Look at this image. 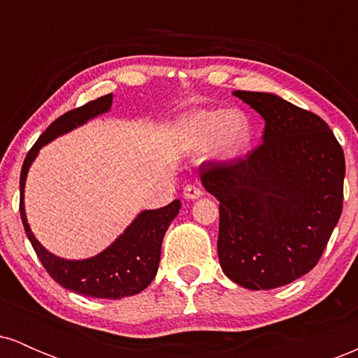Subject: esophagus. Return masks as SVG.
Returning <instances> with one entry per match:
<instances>
[{
  "instance_id": "1",
  "label": "esophagus",
  "mask_w": 358,
  "mask_h": 358,
  "mask_svg": "<svg viewBox=\"0 0 358 358\" xmlns=\"http://www.w3.org/2000/svg\"><path fill=\"white\" fill-rule=\"evenodd\" d=\"M202 195H203L202 188L195 187V185H187V187L183 188V199L185 200H196V199H200Z\"/></svg>"
}]
</instances>
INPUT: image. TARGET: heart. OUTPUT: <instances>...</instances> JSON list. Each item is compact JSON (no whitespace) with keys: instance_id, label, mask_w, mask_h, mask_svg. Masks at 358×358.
Segmentation results:
<instances>
[{"instance_id":"heart-1","label":"heart","mask_w":358,"mask_h":358,"mask_svg":"<svg viewBox=\"0 0 358 358\" xmlns=\"http://www.w3.org/2000/svg\"><path fill=\"white\" fill-rule=\"evenodd\" d=\"M182 150L200 155L213 146L219 162H234L248 151L252 126L242 110L210 109L193 113L182 122Z\"/></svg>"}]
</instances>
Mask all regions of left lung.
<instances>
[{"label": "left lung", "mask_w": 358, "mask_h": 358, "mask_svg": "<svg viewBox=\"0 0 358 358\" xmlns=\"http://www.w3.org/2000/svg\"><path fill=\"white\" fill-rule=\"evenodd\" d=\"M266 121L262 145L203 165L219 200L220 268L248 289H274L316 266L342 213L345 156L327 122L273 92L234 90Z\"/></svg>", "instance_id": "left-lung-1"}]
</instances>
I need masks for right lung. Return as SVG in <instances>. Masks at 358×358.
<instances>
[{
  "mask_svg": "<svg viewBox=\"0 0 358 358\" xmlns=\"http://www.w3.org/2000/svg\"><path fill=\"white\" fill-rule=\"evenodd\" d=\"M113 102L114 96L108 94L87 102L79 109L69 110L53 121L34 148L28 151L20 175V213H22L23 227L43 268L65 289L102 299L134 296L153 281L162 256L163 237L171 222L178 215L182 207L180 200H173L162 208L141 210L124 229V232L119 234L108 248L96 256L87 259H65L45 249L31 232L24 212V185L30 166L34 165L43 146L79 126H84L90 119L109 113Z\"/></svg>",
  "mask_w": 358,
  "mask_h": 358,
  "instance_id": "right-lung-1",
  "label": "right lung"
}]
</instances>
